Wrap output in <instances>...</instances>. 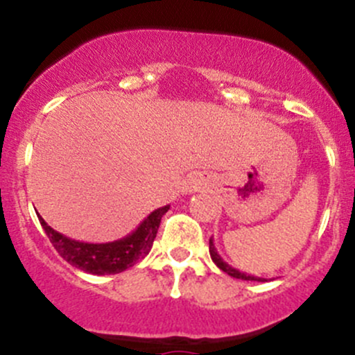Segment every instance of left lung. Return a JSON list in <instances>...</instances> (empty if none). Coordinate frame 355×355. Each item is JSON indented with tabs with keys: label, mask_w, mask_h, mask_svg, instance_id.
Segmentation results:
<instances>
[{
	"label": "left lung",
	"mask_w": 355,
	"mask_h": 355,
	"mask_svg": "<svg viewBox=\"0 0 355 355\" xmlns=\"http://www.w3.org/2000/svg\"><path fill=\"white\" fill-rule=\"evenodd\" d=\"M209 254H211V259H213V263L216 264L221 271H225L227 275H230V277L241 278V280H250V282H266V278H259V277H254V275L242 273V271L235 270V268H232L230 264L225 263L223 257L218 254L216 247H214V244H213V239H209Z\"/></svg>",
	"instance_id": "obj_1"
}]
</instances>
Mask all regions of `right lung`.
Instances as JSON below:
<instances>
[{"label":"right lung","mask_w":355,"mask_h":355,"mask_svg":"<svg viewBox=\"0 0 355 355\" xmlns=\"http://www.w3.org/2000/svg\"><path fill=\"white\" fill-rule=\"evenodd\" d=\"M168 209H170L168 204L157 207L141 221V225L132 234L118 241L106 242V244H89V242L68 239L67 235L49 227L41 214H37V218L53 247L58 250V254L67 263L91 275H116L148 256L156 239L161 218Z\"/></svg>","instance_id":"add662e5"}]
</instances>
